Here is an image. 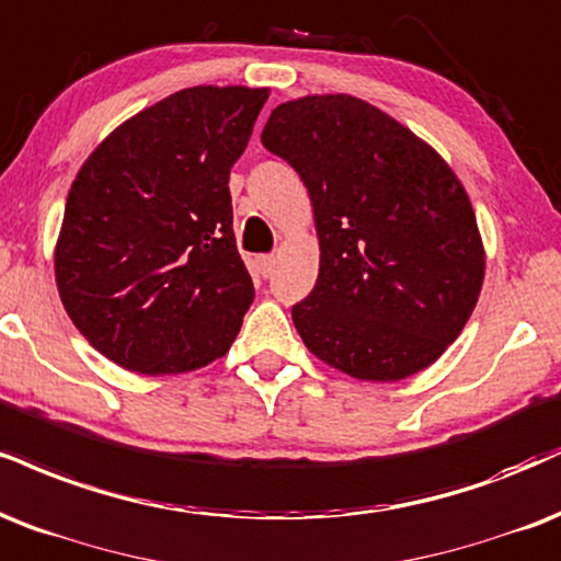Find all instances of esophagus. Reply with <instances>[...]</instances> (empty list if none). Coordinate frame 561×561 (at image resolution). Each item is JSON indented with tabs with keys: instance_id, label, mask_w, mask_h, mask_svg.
Masks as SVG:
<instances>
[{
	"instance_id": "1",
	"label": "esophagus",
	"mask_w": 561,
	"mask_h": 561,
	"mask_svg": "<svg viewBox=\"0 0 561 561\" xmlns=\"http://www.w3.org/2000/svg\"><path fill=\"white\" fill-rule=\"evenodd\" d=\"M255 266H259V272H261V276H272L274 274V268H276V259L274 255H259V259H255Z\"/></svg>"
}]
</instances>
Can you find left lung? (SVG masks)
I'll return each instance as SVG.
<instances>
[{"instance_id": "left-lung-1", "label": "left lung", "mask_w": 561, "mask_h": 561, "mask_svg": "<svg viewBox=\"0 0 561 561\" xmlns=\"http://www.w3.org/2000/svg\"><path fill=\"white\" fill-rule=\"evenodd\" d=\"M261 144L300 174L321 261L293 308L306 347L360 381H402L473 313L485 251L462 182L426 140L368 101L279 104Z\"/></svg>"}]
</instances>
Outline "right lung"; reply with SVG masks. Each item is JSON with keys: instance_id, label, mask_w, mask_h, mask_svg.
Masks as SVG:
<instances>
[{"instance_id": "add662e5", "label": "right lung", "mask_w": 561, "mask_h": 561, "mask_svg": "<svg viewBox=\"0 0 561 561\" xmlns=\"http://www.w3.org/2000/svg\"><path fill=\"white\" fill-rule=\"evenodd\" d=\"M266 99L182 88L114 127L72 180L54 276L78 332L119 368L185 374L232 347L255 289L227 185Z\"/></svg>"}]
</instances>
